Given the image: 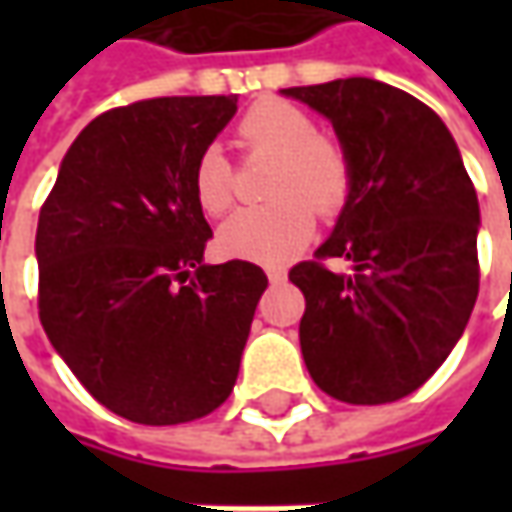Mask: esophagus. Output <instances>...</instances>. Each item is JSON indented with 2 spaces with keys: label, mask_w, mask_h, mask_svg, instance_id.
<instances>
[{
  "label": "esophagus",
  "mask_w": 512,
  "mask_h": 512,
  "mask_svg": "<svg viewBox=\"0 0 512 512\" xmlns=\"http://www.w3.org/2000/svg\"><path fill=\"white\" fill-rule=\"evenodd\" d=\"M285 267H267V279L273 282V285H282L285 282Z\"/></svg>",
  "instance_id": "1"
}]
</instances>
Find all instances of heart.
<instances>
[{
	"label": "heart",
	"mask_w": 512,
	"mask_h": 512,
	"mask_svg": "<svg viewBox=\"0 0 512 512\" xmlns=\"http://www.w3.org/2000/svg\"><path fill=\"white\" fill-rule=\"evenodd\" d=\"M236 142L245 153H273L279 165L267 193L273 202L239 210L227 219L219 242L236 259L276 265L305 245L322 216L336 213L350 196V156L333 136L319 133L316 119L285 99H262L236 125ZM193 199L207 216L233 207V168L219 148H205L190 173Z\"/></svg>",
	"instance_id": "b5f03b06"
}]
</instances>
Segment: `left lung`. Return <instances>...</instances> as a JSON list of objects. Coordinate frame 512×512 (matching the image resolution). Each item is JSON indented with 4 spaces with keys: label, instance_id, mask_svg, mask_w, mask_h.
<instances>
[{
    "label": "left lung",
    "instance_id": "8db88e82",
    "mask_svg": "<svg viewBox=\"0 0 512 512\" xmlns=\"http://www.w3.org/2000/svg\"><path fill=\"white\" fill-rule=\"evenodd\" d=\"M282 93L333 122L353 170L330 239L290 270L307 370L339 402H399L442 367L476 305V187L442 119L404 90L353 76ZM327 258L354 270L333 274Z\"/></svg>",
    "mask_w": 512,
    "mask_h": 512
}]
</instances>
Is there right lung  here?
Listing matches in <instances>:
<instances>
[{"label": "right lung", "mask_w": 512, "mask_h": 512, "mask_svg": "<svg viewBox=\"0 0 512 512\" xmlns=\"http://www.w3.org/2000/svg\"><path fill=\"white\" fill-rule=\"evenodd\" d=\"M236 96H159L96 116L39 210V319L90 396L136 424H182L225 402L265 270L205 265L199 153Z\"/></svg>", "instance_id": "obj_1"}]
</instances>
